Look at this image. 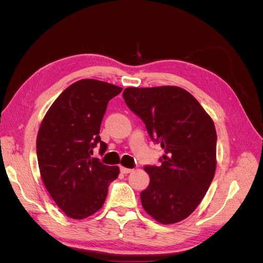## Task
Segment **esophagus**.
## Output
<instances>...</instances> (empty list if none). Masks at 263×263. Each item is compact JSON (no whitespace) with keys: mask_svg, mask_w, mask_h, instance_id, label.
Here are the masks:
<instances>
[{"mask_svg":"<svg viewBox=\"0 0 263 263\" xmlns=\"http://www.w3.org/2000/svg\"><path fill=\"white\" fill-rule=\"evenodd\" d=\"M132 171H133V169H128V168H125V166H121V172L124 173V174L130 173Z\"/></svg>","mask_w":263,"mask_h":263,"instance_id":"34e87169","label":"esophagus"}]
</instances>
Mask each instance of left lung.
Returning <instances> with one entry per match:
<instances>
[{
    "label": "left lung",
    "mask_w": 263,
    "mask_h": 263,
    "mask_svg": "<svg viewBox=\"0 0 263 263\" xmlns=\"http://www.w3.org/2000/svg\"><path fill=\"white\" fill-rule=\"evenodd\" d=\"M124 100L160 144L161 164L146 165L150 183L140 193L144 210L161 224L194 212L216 170V129L200 103L179 86L127 87Z\"/></svg>",
    "instance_id": "8db88e82"
}]
</instances>
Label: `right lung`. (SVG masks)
<instances>
[{
  "label": "right lung",
  "mask_w": 263,
  "mask_h": 263,
  "mask_svg": "<svg viewBox=\"0 0 263 263\" xmlns=\"http://www.w3.org/2000/svg\"><path fill=\"white\" fill-rule=\"evenodd\" d=\"M122 87L93 79L68 86L46 113L39 127L36 150L39 171L52 200L68 217L83 219L105 202L109 183L117 179L118 166L92 158L107 145L100 127L108 101Z\"/></svg>",
  "instance_id": "right-lung-1"
}]
</instances>
